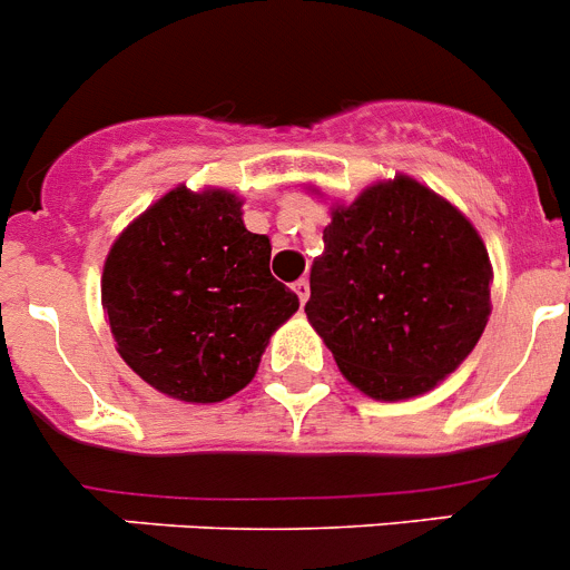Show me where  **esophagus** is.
<instances>
[{"label":"esophagus","mask_w":570,"mask_h":570,"mask_svg":"<svg viewBox=\"0 0 570 570\" xmlns=\"http://www.w3.org/2000/svg\"><path fill=\"white\" fill-rule=\"evenodd\" d=\"M292 289H295V295H297V301L301 303H306L308 301V281L306 278H301V281H295V284H292Z\"/></svg>","instance_id":"esophagus-1"}]
</instances>
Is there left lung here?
I'll use <instances>...</instances> for the list:
<instances>
[{
  "label": "left lung",
  "instance_id": "1",
  "mask_svg": "<svg viewBox=\"0 0 570 570\" xmlns=\"http://www.w3.org/2000/svg\"><path fill=\"white\" fill-rule=\"evenodd\" d=\"M308 323L351 384L379 401L432 390L490 317L488 250L451 203L409 178L379 184L323 230Z\"/></svg>",
  "mask_w": 570,
  "mask_h": 570
}]
</instances>
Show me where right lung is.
<instances>
[{
	"label": "right lung",
	"mask_w": 570,
	"mask_h": 570,
	"mask_svg": "<svg viewBox=\"0 0 570 570\" xmlns=\"http://www.w3.org/2000/svg\"><path fill=\"white\" fill-rule=\"evenodd\" d=\"M269 253L230 191H169L127 225L105 262L102 308L119 356L180 401L239 392L269 334L301 306L269 273Z\"/></svg>",
	"instance_id": "right-lung-1"
}]
</instances>
